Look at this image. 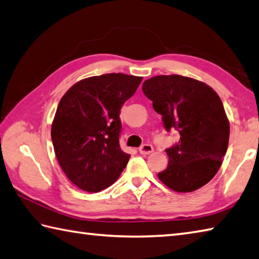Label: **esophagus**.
Wrapping results in <instances>:
<instances>
[{
  "label": "esophagus",
  "mask_w": 259,
  "mask_h": 259,
  "mask_svg": "<svg viewBox=\"0 0 259 259\" xmlns=\"http://www.w3.org/2000/svg\"><path fill=\"white\" fill-rule=\"evenodd\" d=\"M139 151H140V153L141 154H150V153H152L153 152V146L151 145V144H148V143H145V144H143L142 146H141V148L139 149Z\"/></svg>",
  "instance_id": "1"
}]
</instances>
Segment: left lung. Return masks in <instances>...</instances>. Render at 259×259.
<instances>
[{"label":"left lung","mask_w":259,"mask_h":259,"mask_svg":"<svg viewBox=\"0 0 259 259\" xmlns=\"http://www.w3.org/2000/svg\"><path fill=\"white\" fill-rule=\"evenodd\" d=\"M142 90L167 132L176 130L180 135L178 143L165 150L169 163L159 179L179 193L206 185L221 167L230 135L220 97L203 82L177 74L151 77Z\"/></svg>","instance_id":"obj_1"}]
</instances>
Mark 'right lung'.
<instances>
[{
  "label": "right lung",
  "instance_id": "right-lung-1",
  "mask_svg": "<svg viewBox=\"0 0 259 259\" xmlns=\"http://www.w3.org/2000/svg\"><path fill=\"white\" fill-rule=\"evenodd\" d=\"M142 77L109 73L76 82L62 97L52 124V141L66 177L97 193L113 185L131 155L119 146L124 102Z\"/></svg>",
  "mask_w": 259,
  "mask_h": 259
}]
</instances>
